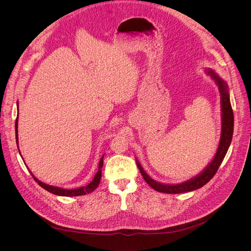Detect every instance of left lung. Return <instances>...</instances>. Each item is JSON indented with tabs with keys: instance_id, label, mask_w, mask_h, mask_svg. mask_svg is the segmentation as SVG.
<instances>
[{
	"instance_id": "1",
	"label": "left lung",
	"mask_w": 251,
	"mask_h": 251,
	"mask_svg": "<svg viewBox=\"0 0 251 251\" xmlns=\"http://www.w3.org/2000/svg\"><path fill=\"white\" fill-rule=\"evenodd\" d=\"M205 71H206L208 75H210L212 79H215L216 83L219 87L220 95H221L222 130H221V137H220V143L217 150V153L214 159L211 160V162L199 175H197L196 177L178 184H164V183H160V182L155 181L154 179H151L146 172H144L138 160H136V163H137V166L142 175L143 179L146 180L147 183L151 188H154L157 192L165 193V194H181V193L196 191V189L202 187L215 176L219 166L221 165L223 161L227 151L229 149L231 139H232V134H233V112H232V108L229 100L228 86H227V83L220 77L214 70L206 69Z\"/></svg>"
}]
</instances>
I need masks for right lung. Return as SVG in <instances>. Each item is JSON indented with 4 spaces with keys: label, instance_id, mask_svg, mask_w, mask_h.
Instances as JSON below:
<instances>
[{
    "label": "right lung",
    "instance_id": "right-lung-1",
    "mask_svg": "<svg viewBox=\"0 0 251 251\" xmlns=\"http://www.w3.org/2000/svg\"><path fill=\"white\" fill-rule=\"evenodd\" d=\"M18 107H19V103L17 102ZM19 109V108H18ZM18 119H19V113H18V116H17V120H16V140H17V144L19 147V136H18ZM19 149V148H18ZM20 151V150H19ZM103 156L101 157L100 163H98V171L95 174V176L93 178V180L90 182V183L86 186H81L79 188H74V189H66V188H62V187H57V186H52V185H48L46 183H44V182L40 181L37 178H35L33 176V174L30 172L31 174V176L34 178V180L39 183L40 186H42L44 189H46L49 193L51 194H54L57 196H63V197H75V196H82V195H87L92 193L94 189L97 188L98 184H100V178H101V169H102V165H103Z\"/></svg>",
    "mask_w": 251,
    "mask_h": 251
}]
</instances>
